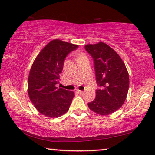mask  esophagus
<instances>
[{"label":"esophagus","mask_w":155,"mask_h":155,"mask_svg":"<svg viewBox=\"0 0 155 155\" xmlns=\"http://www.w3.org/2000/svg\"><path fill=\"white\" fill-rule=\"evenodd\" d=\"M77 92L78 93V94H83V91H82V90H77Z\"/></svg>","instance_id":"1"}]
</instances>
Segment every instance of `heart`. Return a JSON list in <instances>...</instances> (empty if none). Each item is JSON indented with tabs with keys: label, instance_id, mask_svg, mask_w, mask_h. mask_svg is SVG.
<instances>
[{
	"label": "heart",
	"instance_id": "1",
	"mask_svg": "<svg viewBox=\"0 0 155 155\" xmlns=\"http://www.w3.org/2000/svg\"><path fill=\"white\" fill-rule=\"evenodd\" d=\"M84 56V55H80V56H79V57H80V56ZM79 57H78V58H79Z\"/></svg>",
	"mask_w": 155,
	"mask_h": 155
}]
</instances>
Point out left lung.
<instances>
[{
	"label": "left lung",
	"mask_w": 155,
	"mask_h": 155,
	"mask_svg": "<svg viewBox=\"0 0 155 155\" xmlns=\"http://www.w3.org/2000/svg\"><path fill=\"white\" fill-rule=\"evenodd\" d=\"M84 48L94 60L97 83L100 87L88 107L99 115H109L126 100L129 88L128 71L119 55L107 44H87Z\"/></svg>",
	"instance_id": "1"
}]
</instances>
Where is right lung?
I'll use <instances>...</instances> for the list:
<instances>
[{"label": "right lung", "instance_id": "add662e5", "mask_svg": "<svg viewBox=\"0 0 155 155\" xmlns=\"http://www.w3.org/2000/svg\"><path fill=\"white\" fill-rule=\"evenodd\" d=\"M78 47L77 44L54 39L36 57L28 77L29 97L40 114L57 118L68 111L75 97L73 91L56 87L65 57Z\"/></svg>", "mask_w": 155, "mask_h": 155}]
</instances>
